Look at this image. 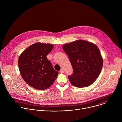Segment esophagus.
<instances>
[{
  "instance_id": "esophagus-1",
  "label": "esophagus",
  "mask_w": 122,
  "mask_h": 122,
  "mask_svg": "<svg viewBox=\"0 0 122 122\" xmlns=\"http://www.w3.org/2000/svg\"><path fill=\"white\" fill-rule=\"evenodd\" d=\"M60 72L61 73H63L64 72V69H61V70L60 71Z\"/></svg>"
}]
</instances>
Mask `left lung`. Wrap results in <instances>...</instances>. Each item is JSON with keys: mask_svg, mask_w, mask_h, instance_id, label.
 Segmentation results:
<instances>
[{"mask_svg": "<svg viewBox=\"0 0 122 122\" xmlns=\"http://www.w3.org/2000/svg\"><path fill=\"white\" fill-rule=\"evenodd\" d=\"M62 48L68 56L73 69L68 78L78 87L88 86L98 78L103 60L98 47L83 40H77L64 44Z\"/></svg>", "mask_w": 122, "mask_h": 122, "instance_id": "obj_1", "label": "left lung"}]
</instances>
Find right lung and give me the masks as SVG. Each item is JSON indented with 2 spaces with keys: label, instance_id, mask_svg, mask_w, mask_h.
Instances as JSON below:
<instances>
[{
  "label": "right lung",
  "instance_id": "right-lung-1",
  "mask_svg": "<svg viewBox=\"0 0 122 122\" xmlns=\"http://www.w3.org/2000/svg\"><path fill=\"white\" fill-rule=\"evenodd\" d=\"M53 48V44L37 42L27 48L19 57L21 75L34 88L45 90L53 84L57 78L58 72L46 57Z\"/></svg>",
  "mask_w": 122,
  "mask_h": 122
}]
</instances>
